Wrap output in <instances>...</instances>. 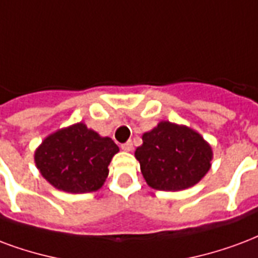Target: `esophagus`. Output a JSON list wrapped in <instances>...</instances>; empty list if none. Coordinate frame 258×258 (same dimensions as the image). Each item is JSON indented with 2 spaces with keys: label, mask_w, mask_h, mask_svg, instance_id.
<instances>
[{
  "label": "esophagus",
  "mask_w": 258,
  "mask_h": 258,
  "mask_svg": "<svg viewBox=\"0 0 258 258\" xmlns=\"http://www.w3.org/2000/svg\"><path fill=\"white\" fill-rule=\"evenodd\" d=\"M133 148H134V146H133V142H131V141H128V142H125V144L121 145V149H123L124 152H131Z\"/></svg>",
  "instance_id": "esophagus-1"
}]
</instances>
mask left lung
I'll list each match as a JSON object with an SVG mask.
<instances>
[{"instance_id": "8db88e82", "label": "left lung", "mask_w": 258, "mask_h": 258, "mask_svg": "<svg viewBox=\"0 0 258 258\" xmlns=\"http://www.w3.org/2000/svg\"><path fill=\"white\" fill-rule=\"evenodd\" d=\"M142 142L135 150V158L146 183L154 190L192 187L212 167V146L187 125L163 120L142 135Z\"/></svg>"}]
</instances>
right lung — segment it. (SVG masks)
Segmentation results:
<instances>
[{
    "label": "right lung",
    "instance_id": "right-lung-1",
    "mask_svg": "<svg viewBox=\"0 0 258 258\" xmlns=\"http://www.w3.org/2000/svg\"><path fill=\"white\" fill-rule=\"evenodd\" d=\"M119 146L85 123L47 135L34 153L39 172L53 187L71 194L97 191L108 177V165Z\"/></svg>",
    "mask_w": 258,
    "mask_h": 258
}]
</instances>
